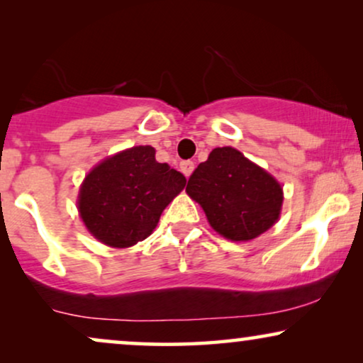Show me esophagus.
Instances as JSON below:
<instances>
[{"instance_id":"obj_1","label":"esophagus","mask_w":363,"mask_h":363,"mask_svg":"<svg viewBox=\"0 0 363 363\" xmlns=\"http://www.w3.org/2000/svg\"><path fill=\"white\" fill-rule=\"evenodd\" d=\"M193 168H195V163H193L191 160H185V162H180V170L185 177H190Z\"/></svg>"}]
</instances>
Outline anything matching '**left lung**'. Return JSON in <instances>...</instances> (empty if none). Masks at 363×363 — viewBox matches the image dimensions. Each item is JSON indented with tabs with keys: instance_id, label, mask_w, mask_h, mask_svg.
Masks as SVG:
<instances>
[{
	"instance_id": "8db88e82",
	"label": "left lung",
	"mask_w": 363,
	"mask_h": 363,
	"mask_svg": "<svg viewBox=\"0 0 363 363\" xmlns=\"http://www.w3.org/2000/svg\"><path fill=\"white\" fill-rule=\"evenodd\" d=\"M186 193L213 230L231 241L255 240L281 215L279 183L233 147L215 148L188 178Z\"/></svg>"
}]
</instances>
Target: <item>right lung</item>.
<instances>
[{
	"mask_svg": "<svg viewBox=\"0 0 363 363\" xmlns=\"http://www.w3.org/2000/svg\"><path fill=\"white\" fill-rule=\"evenodd\" d=\"M186 178L155 160V148L132 147L94 167L79 190V215L104 245L128 247L155 230Z\"/></svg>",
	"mask_w": 363,
	"mask_h": 363,
	"instance_id": "obj_1",
	"label": "right lung"
}]
</instances>
